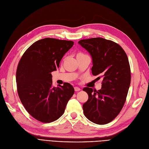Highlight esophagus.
I'll use <instances>...</instances> for the list:
<instances>
[{
	"label": "esophagus",
	"instance_id": "34e87169",
	"mask_svg": "<svg viewBox=\"0 0 149 149\" xmlns=\"http://www.w3.org/2000/svg\"><path fill=\"white\" fill-rule=\"evenodd\" d=\"M74 90H75V92H79V91H80V88L79 87H74Z\"/></svg>",
	"mask_w": 149,
	"mask_h": 149
}]
</instances>
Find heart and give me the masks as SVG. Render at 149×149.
<instances>
[{
    "mask_svg": "<svg viewBox=\"0 0 149 149\" xmlns=\"http://www.w3.org/2000/svg\"><path fill=\"white\" fill-rule=\"evenodd\" d=\"M82 54V53H79V54Z\"/></svg>",
    "mask_w": 149,
    "mask_h": 149,
    "instance_id": "obj_1",
    "label": "heart"
}]
</instances>
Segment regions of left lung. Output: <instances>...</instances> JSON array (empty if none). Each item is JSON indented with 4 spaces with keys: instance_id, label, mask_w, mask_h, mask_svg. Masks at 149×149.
I'll use <instances>...</instances> for the list:
<instances>
[{
    "instance_id": "left-lung-1",
    "label": "left lung",
    "mask_w": 149,
    "mask_h": 149,
    "mask_svg": "<svg viewBox=\"0 0 149 149\" xmlns=\"http://www.w3.org/2000/svg\"><path fill=\"white\" fill-rule=\"evenodd\" d=\"M79 43L92 57V74L103 79L98 91L83 88L88 95L83 104L84 115L95 124L109 123L121 111L126 100L131 78L127 56L121 46L102 38L81 40Z\"/></svg>"
}]
</instances>
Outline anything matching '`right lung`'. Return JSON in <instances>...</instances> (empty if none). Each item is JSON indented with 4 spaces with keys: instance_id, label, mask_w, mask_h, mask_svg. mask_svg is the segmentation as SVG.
Returning <instances> with one entry per match:
<instances>
[{
    "instance_id": "obj_1",
    "label": "right lung",
    "mask_w": 149,
    "mask_h": 149,
    "mask_svg": "<svg viewBox=\"0 0 149 149\" xmlns=\"http://www.w3.org/2000/svg\"><path fill=\"white\" fill-rule=\"evenodd\" d=\"M73 45L72 41L44 38L28 47L18 62L16 81L19 98L38 121L49 123L59 119L74 93L69 83L52 87L51 75Z\"/></svg>"
}]
</instances>
